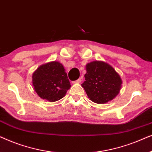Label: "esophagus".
I'll return each mask as SVG.
<instances>
[{
	"instance_id": "1",
	"label": "esophagus",
	"mask_w": 152,
	"mask_h": 152,
	"mask_svg": "<svg viewBox=\"0 0 152 152\" xmlns=\"http://www.w3.org/2000/svg\"><path fill=\"white\" fill-rule=\"evenodd\" d=\"M74 82H75V83H81V82H82V78H79L77 80L75 81Z\"/></svg>"
}]
</instances>
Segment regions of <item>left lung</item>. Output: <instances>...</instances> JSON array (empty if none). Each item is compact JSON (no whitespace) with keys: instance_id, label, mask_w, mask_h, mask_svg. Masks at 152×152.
Segmentation results:
<instances>
[{"instance_id":"left-lung-1","label":"left lung","mask_w":152,"mask_h":152,"mask_svg":"<svg viewBox=\"0 0 152 152\" xmlns=\"http://www.w3.org/2000/svg\"><path fill=\"white\" fill-rule=\"evenodd\" d=\"M86 68L82 86L91 101L104 104L117 96L122 82L111 66L104 61H94L87 64Z\"/></svg>"}]
</instances>
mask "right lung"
Returning <instances> with one entry per match:
<instances>
[{"instance_id":"add662e5","label":"right lung","mask_w":152,"mask_h":152,"mask_svg":"<svg viewBox=\"0 0 152 152\" xmlns=\"http://www.w3.org/2000/svg\"><path fill=\"white\" fill-rule=\"evenodd\" d=\"M32 84L37 95L49 102L63 98L71 86L63 65L55 61L43 64L35 70Z\"/></svg>"}]
</instances>
